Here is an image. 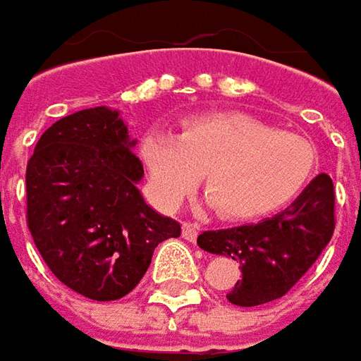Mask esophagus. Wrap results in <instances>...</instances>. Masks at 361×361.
<instances>
[{"mask_svg": "<svg viewBox=\"0 0 361 361\" xmlns=\"http://www.w3.org/2000/svg\"><path fill=\"white\" fill-rule=\"evenodd\" d=\"M197 233H200V226H197V224L185 221V224L181 226V235H183V240H188V242H195V240H197Z\"/></svg>", "mask_w": 361, "mask_h": 361, "instance_id": "esophagus-1", "label": "esophagus"}]
</instances>
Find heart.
<instances>
[{
    "mask_svg": "<svg viewBox=\"0 0 361 361\" xmlns=\"http://www.w3.org/2000/svg\"><path fill=\"white\" fill-rule=\"evenodd\" d=\"M142 157L166 207H176L204 176L205 195L219 216L247 219L304 190L316 171L317 147L245 114H204L185 119L178 137L145 133Z\"/></svg>",
    "mask_w": 361,
    "mask_h": 361,
    "instance_id": "heart-1",
    "label": "heart"
}]
</instances>
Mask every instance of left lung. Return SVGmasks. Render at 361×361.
I'll list each match as a JSON object with an SVG mask.
<instances>
[{"label": "left lung", "instance_id": "obj_1", "mask_svg": "<svg viewBox=\"0 0 361 361\" xmlns=\"http://www.w3.org/2000/svg\"><path fill=\"white\" fill-rule=\"evenodd\" d=\"M334 181L319 173L283 212L257 224L204 231L197 245L240 262L242 280L228 293L242 307L274 302L292 290L334 235Z\"/></svg>", "mask_w": 361, "mask_h": 361}]
</instances>
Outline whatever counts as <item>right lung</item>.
I'll use <instances>...</instances> for the list:
<instances>
[{"instance_id":"right-lung-1","label":"right lung","mask_w":361,"mask_h":361,"mask_svg":"<svg viewBox=\"0 0 361 361\" xmlns=\"http://www.w3.org/2000/svg\"><path fill=\"white\" fill-rule=\"evenodd\" d=\"M135 140L106 106L44 131L27 161V226L61 283L90 300H119L140 283L157 243L180 238L176 219L145 204Z\"/></svg>"}]
</instances>
